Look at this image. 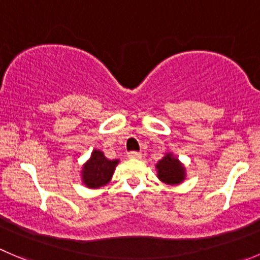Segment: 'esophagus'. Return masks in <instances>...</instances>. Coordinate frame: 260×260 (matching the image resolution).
Segmentation results:
<instances>
[{
	"label": "esophagus",
	"instance_id": "1",
	"mask_svg": "<svg viewBox=\"0 0 260 260\" xmlns=\"http://www.w3.org/2000/svg\"><path fill=\"white\" fill-rule=\"evenodd\" d=\"M127 157L130 159H139V158H142V153L137 152V150H132V152H128Z\"/></svg>",
	"mask_w": 260,
	"mask_h": 260
}]
</instances>
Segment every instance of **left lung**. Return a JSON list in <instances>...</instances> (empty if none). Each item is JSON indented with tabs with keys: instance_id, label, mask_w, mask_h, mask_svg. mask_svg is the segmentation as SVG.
I'll list each match as a JSON object with an SVG mask.
<instances>
[{
	"instance_id": "left-lung-1",
	"label": "left lung",
	"mask_w": 260,
	"mask_h": 260,
	"mask_svg": "<svg viewBox=\"0 0 260 260\" xmlns=\"http://www.w3.org/2000/svg\"><path fill=\"white\" fill-rule=\"evenodd\" d=\"M157 169L158 177L167 184H179L185 177L184 169L181 167L179 160L172 157L171 154L163 157L157 165Z\"/></svg>"
}]
</instances>
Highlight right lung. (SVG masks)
I'll return each instance as SVG.
<instances>
[{
    "label": "right lung",
    "mask_w": 260,
    "mask_h": 260,
    "mask_svg": "<svg viewBox=\"0 0 260 260\" xmlns=\"http://www.w3.org/2000/svg\"><path fill=\"white\" fill-rule=\"evenodd\" d=\"M117 160H110L100 150L91 153L89 162L84 166L81 175L83 181L89 187H100L111 180Z\"/></svg>",
    "instance_id": "add662e5"
}]
</instances>
